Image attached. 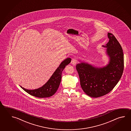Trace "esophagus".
Instances as JSON below:
<instances>
[{"label":"esophagus","mask_w":131,"mask_h":131,"mask_svg":"<svg viewBox=\"0 0 131 131\" xmlns=\"http://www.w3.org/2000/svg\"><path fill=\"white\" fill-rule=\"evenodd\" d=\"M77 60L76 59H72V60H71V64H72L73 65H75V64H76L77 63Z\"/></svg>","instance_id":"obj_1"}]
</instances>
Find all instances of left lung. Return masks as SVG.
Listing matches in <instances>:
<instances>
[{
    "mask_svg": "<svg viewBox=\"0 0 131 131\" xmlns=\"http://www.w3.org/2000/svg\"><path fill=\"white\" fill-rule=\"evenodd\" d=\"M109 42L106 46L110 57L109 64L103 68H96L85 63L76 64L81 87L91 97L103 96L111 92L121 78L124 60L122 48L112 34L108 33Z\"/></svg>",
    "mask_w": 131,
    "mask_h": 131,
    "instance_id": "obj_1",
    "label": "left lung"
}]
</instances>
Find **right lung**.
<instances>
[{"label":"right lung","instance_id":"right-lung-1","mask_svg":"<svg viewBox=\"0 0 131 131\" xmlns=\"http://www.w3.org/2000/svg\"><path fill=\"white\" fill-rule=\"evenodd\" d=\"M71 61V59L67 58L59 65V67L53 73L49 81L45 85L38 89L28 90L20 87L29 95L36 97H49L53 95L59 88L61 80L62 72L64 67Z\"/></svg>","mask_w":131,"mask_h":131}]
</instances>
